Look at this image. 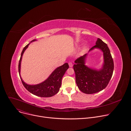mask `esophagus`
Masks as SVG:
<instances>
[{
	"label": "esophagus",
	"mask_w": 131,
	"mask_h": 131,
	"mask_svg": "<svg viewBox=\"0 0 131 131\" xmlns=\"http://www.w3.org/2000/svg\"><path fill=\"white\" fill-rule=\"evenodd\" d=\"M68 64H69V67H73V64H72V63L69 62V63H68Z\"/></svg>",
	"instance_id": "1"
}]
</instances>
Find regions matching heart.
<instances>
[{"label": "heart", "instance_id": "b5f03b06", "mask_svg": "<svg viewBox=\"0 0 131 131\" xmlns=\"http://www.w3.org/2000/svg\"><path fill=\"white\" fill-rule=\"evenodd\" d=\"M82 50H83V51H84V49H83Z\"/></svg>", "mask_w": 131, "mask_h": 131}]
</instances>
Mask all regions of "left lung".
<instances>
[{
  "label": "left lung",
  "instance_id": "left-lung-1",
  "mask_svg": "<svg viewBox=\"0 0 131 131\" xmlns=\"http://www.w3.org/2000/svg\"><path fill=\"white\" fill-rule=\"evenodd\" d=\"M101 50L103 54V63L100 69L89 67L86 65L88 54L77 58L73 66L75 73L76 83L83 93L91 94L102 91L107 86L114 70V63L110 50L106 43L97 38L96 45L89 50Z\"/></svg>",
  "mask_w": 131,
  "mask_h": 131
}]
</instances>
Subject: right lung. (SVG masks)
<instances>
[{
	"instance_id": "right-lung-1",
	"label": "right lung",
	"mask_w": 131,
	"mask_h": 131,
	"mask_svg": "<svg viewBox=\"0 0 131 131\" xmlns=\"http://www.w3.org/2000/svg\"><path fill=\"white\" fill-rule=\"evenodd\" d=\"M36 40V39H34L31 41L30 43ZM30 43L24 48L19 62L18 71L22 83L26 90H28L31 94L37 96L42 97H49L53 96L59 92L61 85H62V78L67 69L69 68V65L67 63H65L64 65L58 67L51 73L46 80L36 85H29L26 83L23 80L20 75L21 62L24 52L28 47Z\"/></svg>"
}]
</instances>
